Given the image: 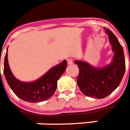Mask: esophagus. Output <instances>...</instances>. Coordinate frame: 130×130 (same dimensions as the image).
<instances>
[{"label": "esophagus", "instance_id": "esophagus-1", "mask_svg": "<svg viewBox=\"0 0 130 130\" xmlns=\"http://www.w3.org/2000/svg\"><path fill=\"white\" fill-rule=\"evenodd\" d=\"M72 63H73V58H69V59H68V65H72Z\"/></svg>", "mask_w": 130, "mask_h": 130}]
</instances>
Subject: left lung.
<instances>
[{
    "label": "left lung",
    "mask_w": 130,
    "mask_h": 130,
    "mask_svg": "<svg viewBox=\"0 0 130 130\" xmlns=\"http://www.w3.org/2000/svg\"><path fill=\"white\" fill-rule=\"evenodd\" d=\"M105 30L114 52L111 62L104 67L95 68L84 61H74L79 68L77 84L80 91L87 96L99 99L107 96L118 87L125 71L123 47L109 29Z\"/></svg>",
    "instance_id": "obj_1"
}]
</instances>
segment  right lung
Listing matches in <instances>:
<instances>
[{
    "label": "right lung",
    "instance_id": "right-lung-1",
    "mask_svg": "<svg viewBox=\"0 0 130 130\" xmlns=\"http://www.w3.org/2000/svg\"><path fill=\"white\" fill-rule=\"evenodd\" d=\"M67 60L51 68L47 72L33 82H23L17 79L11 72L7 52L4 61V75L9 87L21 99L29 103H39L49 99L57 87L58 80L67 68Z\"/></svg>",
    "mask_w": 130,
    "mask_h": 130
}]
</instances>
